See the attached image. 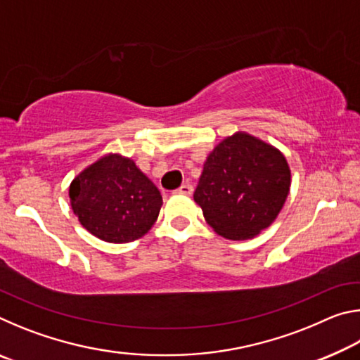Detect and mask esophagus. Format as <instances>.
I'll use <instances>...</instances> for the list:
<instances>
[{
	"label": "esophagus",
	"instance_id": "1",
	"mask_svg": "<svg viewBox=\"0 0 360 360\" xmlns=\"http://www.w3.org/2000/svg\"><path fill=\"white\" fill-rule=\"evenodd\" d=\"M178 193H182V195H192L193 192V187L191 184H182L178 191H176Z\"/></svg>",
	"mask_w": 360,
	"mask_h": 360
}]
</instances>
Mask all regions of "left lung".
I'll use <instances>...</instances> for the list:
<instances>
[{
    "label": "left lung",
    "instance_id": "left-lung-1",
    "mask_svg": "<svg viewBox=\"0 0 360 360\" xmlns=\"http://www.w3.org/2000/svg\"><path fill=\"white\" fill-rule=\"evenodd\" d=\"M289 188L290 169L281 150L236 131L206 158L193 200L217 235L240 241L275 222Z\"/></svg>",
    "mask_w": 360,
    "mask_h": 360
}]
</instances>
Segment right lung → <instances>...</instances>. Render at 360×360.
<instances>
[{
	"label": "right lung",
	"instance_id": "obj_1",
	"mask_svg": "<svg viewBox=\"0 0 360 360\" xmlns=\"http://www.w3.org/2000/svg\"><path fill=\"white\" fill-rule=\"evenodd\" d=\"M71 208L85 230L108 243H130L148 233L162 195L135 162L108 154L82 169L70 186Z\"/></svg>",
	"mask_w": 360,
	"mask_h": 360
}]
</instances>
